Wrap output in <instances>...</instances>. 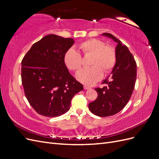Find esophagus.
Here are the masks:
<instances>
[{"instance_id":"esophagus-1","label":"esophagus","mask_w":159,"mask_h":159,"mask_svg":"<svg viewBox=\"0 0 159 159\" xmlns=\"http://www.w3.org/2000/svg\"><path fill=\"white\" fill-rule=\"evenodd\" d=\"M84 89H91V87H89V86H88V85H84Z\"/></svg>"}]
</instances>
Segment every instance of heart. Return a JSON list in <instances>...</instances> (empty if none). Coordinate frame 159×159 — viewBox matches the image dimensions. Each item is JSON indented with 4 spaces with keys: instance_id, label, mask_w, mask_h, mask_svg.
Returning a JSON list of instances; mask_svg holds the SVG:
<instances>
[{
    "instance_id": "b5f03b06",
    "label": "heart",
    "mask_w": 159,
    "mask_h": 159,
    "mask_svg": "<svg viewBox=\"0 0 159 159\" xmlns=\"http://www.w3.org/2000/svg\"><path fill=\"white\" fill-rule=\"evenodd\" d=\"M84 56L92 55L90 68H84L76 74V78L85 85H91L102 78L103 73L111 71L116 63V53L113 47L107 46L99 39L92 38L80 43L78 46ZM67 68L72 71H78L83 64L82 57L78 52L73 48L67 50L64 56Z\"/></svg>"
}]
</instances>
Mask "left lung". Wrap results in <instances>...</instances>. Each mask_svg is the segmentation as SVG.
Returning <instances> with one entry per match:
<instances>
[{"instance_id": "left-lung-1", "label": "left lung", "mask_w": 159, "mask_h": 159, "mask_svg": "<svg viewBox=\"0 0 159 159\" xmlns=\"http://www.w3.org/2000/svg\"><path fill=\"white\" fill-rule=\"evenodd\" d=\"M102 35L117 43L115 48L117 60L111 75L103 82L107 85L95 89L98 96L89 103V109L99 117H108L121 111L131 98L137 78V64L128 48L121 41L111 34Z\"/></svg>"}]
</instances>
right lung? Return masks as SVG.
<instances>
[{
    "instance_id": "1",
    "label": "right lung",
    "mask_w": 159,
    "mask_h": 159,
    "mask_svg": "<svg viewBox=\"0 0 159 159\" xmlns=\"http://www.w3.org/2000/svg\"><path fill=\"white\" fill-rule=\"evenodd\" d=\"M73 38L49 34L34 43L22 60V84L32 108L41 115L55 117L70 108L74 95L83 90L64 63Z\"/></svg>"
}]
</instances>
